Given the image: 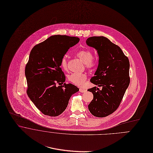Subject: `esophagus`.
<instances>
[{"instance_id":"esophagus-1","label":"esophagus","mask_w":153,"mask_h":153,"mask_svg":"<svg viewBox=\"0 0 153 153\" xmlns=\"http://www.w3.org/2000/svg\"><path fill=\"white\" fill-rule=\"evenodd\" d=\"M79 91L82 93H84V92H86L87 91V90L86 89H84V88H80L79 89Z\"/></svg>"}]
</instances>
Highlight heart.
<instances>
[{
  "mask_svg": "<svg viewBox=\"0 0 153 153\" xmlns=\"http://www.w3.org/2000/svg\"><path fill=\"white\" fill-rule=\"evenodd\" d=\"M77 57L83 61L88 68H92L95 66L96 62L93 58L92 52L90 50H85L79 51L77 53ZM61 65L64 70L68 69V56L65 55L62 57L61 61ZM87 79V76L84 73H73L68 75V80L72 83L77 86H83Z\"/></svg>",
  "mask_w": 153,
  "mask_h": 153,
  "instance_id": "1",
  "label": "heart"
}]
</instances>
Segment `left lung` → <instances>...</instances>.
<instances>
[{
  "label": "left lung",
  "mask_w": 153,
  "mask_h": 153,
  "mask_svg": "<svg viewBox=\"0 0 153 153\" xmlns=\"http://www.w3.org/2000/svg\"><path fill=\"white\" fill-rule=\"evenodd\" d=\"M86 42L99 56L98 66L91 82L102 88L88 90L93 94L88 108L93 116L103 118L112 114L120 105L130 82L129 61L121 48L105 36L89 37Z\"/></svg>",
  "instance_id": "1"
}]
</instances>
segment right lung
<instances>
[{"mask_svg": "<svg viewBox=\"0 0 153 153\" xmlns=\"http://www.w3.org/2000/svg\"><path fill=\"white\" fill-rule=\"evenodd\" d=\"M79 40L75 36L55 35L31 50L25 71L27 92L35 106L45 115H60L67 107L71 95L79 91L71 83L62 85L65 77L60 67L62 57Z\"/></svg>", "mask_w": 153, "mask_h": 153, "instance_id": "obj_1", "label": "right lung"}]
</instances>
